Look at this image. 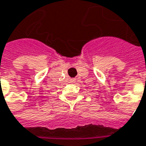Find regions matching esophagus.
<instances>
[{"label": "esophagus", "mask_w": 146, "mask_h": 146, "mask_svg": "<svg viewBox=\"0 0 146 146\" xmlns=\"http://www.w3.org/2000/svg\"><path fill=\"white\" fill-rule=\"evenodd\" d=\"M76 82V79L75 78H72L70 80V83H75Z\"/></svg>", "instance_id": "34e87169"}]
</instances>
